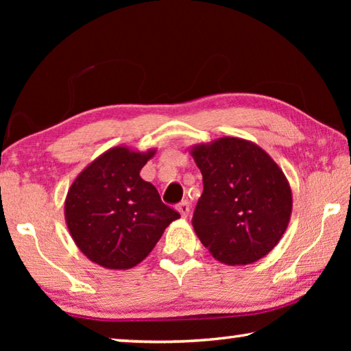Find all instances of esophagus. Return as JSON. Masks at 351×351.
Wrapping results in <instances>:
<instances>
[{"label":"esophagus","mask_w":351,"mask_h":351,"mask_svg":"<svg viewBox=\"0 0 351 351\" xmlns=\"http://www.w3.org/2000/svg\"><path fill=\"white\" fill-rule=\"evenodd\" d=\"M176 210L181 213L182 218H186L189 215V212H190V203H189V201H181V203L176 206Z\"/></svg>","instance_id":"obj_1"}]
</instances>
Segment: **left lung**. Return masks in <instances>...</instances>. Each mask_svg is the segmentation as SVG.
Here are the masks:
<instances>
[{"label": "left lung", "mask_w": 351, "mask_h": 351, "mask_svg": "<svg viewBox=\"0 0 351 351\" xmlns=\"http://www.w3.org/2000/svg\"><path fill=\"white\" fill-rule=\"evenodd\" d=\"M203 175V195L192 224L215 260L251 265L280 241L293 212V192L282 169L251 141L224 136L190 147Z\"/></svg>", "instance_id": "obj_1"}]
</instances>
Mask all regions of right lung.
<instances>
[{
    "label": "right lung",
    "mask_w": 351,
    "mask_h": 351,
    "mask_svg": "<svg viewBox=\"0 0 351 351\" xmlns=\"http://www.w3.org/2000/svg\"><path fill=\"white\" fill-rule=\"evenodd\" d=\"M117 145L88 164L71 184L64 219L80 252L106 269H130L153 251L180 213L165 206L156 187L141 178L154 156Z\"/></svg>",
    "instance_id": "right-lung-1"
}]
</instances>
